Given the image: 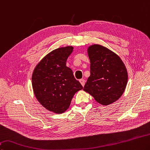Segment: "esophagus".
I'll return each mask as SVG.
<instances>
[{
	"instance_id": "1",
	"label": "esophagus",
	"mask_w": 150,
	"mask_h": 150,
	"mask_svg": "<svg viewBox=\"0 0 150 150\" xmlns=\"http://www.w3.org/2000/svg\"><path fill=\"white\" fill-rule=\"evenodd\" d=\"M79 82L81 83V85H82L83 86H84V84H85V81H84V79H81V80H79Z\"/></svg>"
}]
</instances>
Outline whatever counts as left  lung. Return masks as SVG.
<instances>
[{
	"instance_id": "obj_1",
	"label": "left lung",
	"mask_w": 150,
	"mask_h": 150,
	"mask_svg": "<svg viewBox=\"0 0 150 150\" xmlns=\"http://www.w3.org/2000/svg\"><path fill=\"white\" fill-rule=\"evenodd\" d=\"M91 75L83 91L97 102L108 105L119 99L128 81L127 68L117 54L100 45L88 47Z\"/></svg>"
}]
</instances>
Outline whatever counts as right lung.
<instances>
[{
  "label": "right lung",
  "instance_id": "add662e5",
  "mask_svg": "<svg viewBox=\"0 0 150 150\" xmlns=\"http://www.w3.org/2000/svg\"><path fill=\"white\" fill-rule=\"evenodd\" d=\"M73 47L58 48L46 55L35 67L32 86L35 96L43 107L56 113L69 108L74 94L83 89L72 70L66 66Z\"/></svg>",
  "mask_w": 150,
  "mask_h": 150
}]
</instances>
